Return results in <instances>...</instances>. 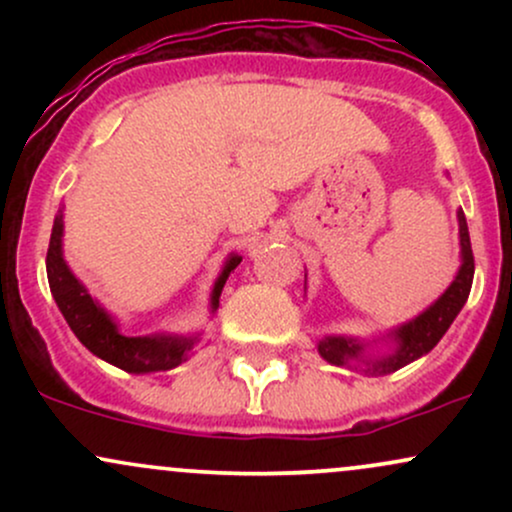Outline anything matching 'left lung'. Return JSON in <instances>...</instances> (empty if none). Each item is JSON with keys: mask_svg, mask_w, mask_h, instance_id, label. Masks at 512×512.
Listing matches in <instances>:
<instances>
[{"mask_svg": "<svg viewBox=\"0 0 512 512\" xmlns=\"http://www.w3.org/2000/svg\"><path fill=\"white\" fill-rule=\"evenodd\" d=\"M460 219V245H462V267L457 272L455 281L450 284V289L438 298L426 313H421L416 320L407 322L399 330H395L397 339V351L392 356L380 358V361H368L370 373H392V370L407 366V363L416 361L419 356L428 354L440 342L448 327L452 325L457 313L462 310V305L467 303L469 291H472V279H474V255H472V243H469V231L464 214H457ZM361 344L351 342L344 337H327L322 339L317 351L325 361L334 363V366H346L351 358L361 356Z\"/></svg>", "mask_w": 512, "mask_h": 512, "instance_id": "1", "label": "left lung"}]
</instances>
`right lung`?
I'll return each mask as SVG.
<instances>
[{"mask_svg":"<svg viewBox=\"0 0 512 512\" xmlns=\"http://www.w3.org/2000/svg\"><path fill=\"white\" fill-rule=\"evenodd\" d=\"M240 260L243 257L233 255L226 262V267H223L219 281L214 284V293H211V308L214 310L219 308V296L228 274L238 267ZM45 267H48L50 291L55 296L57 308L62 310L64 320L72 327L76 339L91 354L127 370V373L170 370L180 366L182 361H187V354L195 346L197 337H125L101 305L88 296L84 286L79 284V279L69 272L67 262L62 257V211L55 216Z\"/></svg>","mask_w":512,"mask_h":512,"instance_id":"obj_1","label":"right lung"}]
</instances>
